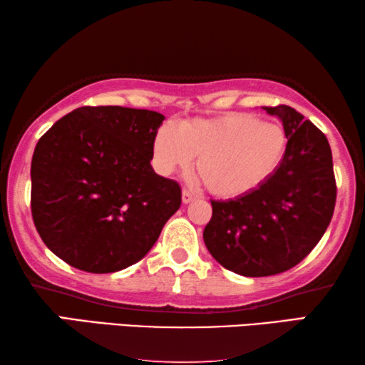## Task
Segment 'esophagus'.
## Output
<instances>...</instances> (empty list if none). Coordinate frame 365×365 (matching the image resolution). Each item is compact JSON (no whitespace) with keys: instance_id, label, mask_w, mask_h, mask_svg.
Here are the masks:
<instances>
[{"instance_id":"esophagus-1","label":"esophagus","mask_w":365,"mask_h":365,"mask_svg":"<svg viewBox=\"0 0 365 365\" xmlns=\"http://www.w3.org/2000/svg\"><path fill=\"white\" fill-rule=\"evenodd\" d=\"M196 200V196L192 193V192H188V190H183V193H182V201L185 205H188V203H192V201H195Z\"/></svg>"}]
</instances>
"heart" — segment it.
I'll return each mask as SVG.
<instances>
[{"label": "heart", "instance_id": "heart-1", "mask_svg": "<svg viewBox=\"0 0 365 365\" xmlns=\"http://www.w3.org/2000/svg\"><path fill=\"white\" fill-rule=\"evenodd\" d=\"M287 149L284 128L247 113L180 121L177 131L164 126L154 138L160 172H196L212 195L235 198L253 192L279 169Z\"/></svg>", "mask_w": 365, "mask_h": 365}]
</instances>
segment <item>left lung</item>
<instances>
[{
	"instance_id": "obj_1",
	"label": "left lung",
	"mask_w": 365,
	"mask_h": 365,
	"mask_svg": "<svg viewBox=\"0 0 365 365\" xmlns=\"http://www.w3.org/2000/svg\"><path fill=\"white\" fill-rule=\"evenodd\" d=\"M282 121L287 149L262 187L235 200L211 201L206 248L225 269L248 277L284 273L314 250L336 203L327 136L289 106L263 107Z\"/></svg>"
}]
</instances>
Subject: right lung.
Instances as JSON below:
<instances>
[{"label":"right lung","mask_w":365,"mask_h":365,"mask_svg":"<svg viewBox=\"0 0 365 365\" xmlns=\"http://www.w3.org/2000/svg\"><path fill=\"white\" fill-rule=\"evenodd\" d=\"M164 115L118 106L79 107L40 138L31 210L43 244L88 273H115L146 255L182 205L175 180L154 172Z\"/></svg>","instance_id":"obj_1"}]
</instances>
